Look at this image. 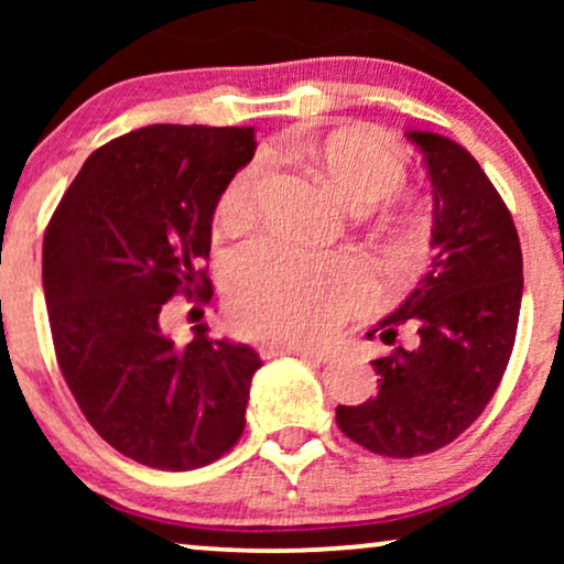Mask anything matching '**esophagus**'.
<instances>
[{"instance_id": "1", "label": "esophagus", "mask_w": 564, "mask_h": 564, "mask_svg": "<svg viewBox=\"0 0 564 564\" xmlns=\"http://www.w3.org/2000/svg\"><path fill=\"white\" fill-rule=\"evenodd\" d=\"M259 354L261 357H276V354H295V357L303 359H313V361H328L334 357L330 349H318V346H307V344H295V341H264L259 344Z\"/></svg>"}]
</instances>
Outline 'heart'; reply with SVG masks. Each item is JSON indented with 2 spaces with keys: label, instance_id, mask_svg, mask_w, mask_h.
<instances>
[{
  "label": "heart",
  "instance_id": "obj_1",
  "mask_svg": "<svg viewBox=\"0 0 564 564\" xmlns=\"http://www.w3.org/2000/svg\"><path fill=\"white\" fill-rule=\"evenodd\" d=\"M311 156L351 207H369L405 182V159L372 130H341L311 143ZM269 174L253 159L226 184L215 205L223 230H241L259 213ZM230 318L246 334L280 341H315L369 303L375 280L365 261L346 253L297 249L282 238H261L238 249L226 269Z\"/></svg>",
  "mask_w": 564,
  "mask_h": 564
}]
</instances>
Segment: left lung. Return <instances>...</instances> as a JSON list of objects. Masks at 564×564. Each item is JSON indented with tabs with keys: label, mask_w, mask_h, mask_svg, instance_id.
Here are the masks:
<instances>
[{
	"label": "left lung",
	"mask_w": 564,
	"mask_h": 564,
	"mask_svg": "<svg viewBox=\"0 0 564 564\" xmlns=\"http://www.w3.org/2000/svg\"><path fill=\"white\" fill-rule=\"evenodd\" d=\"M408 141L431 180L434 259L367 336L392 344L400 326H411L419 341L372 361L375 398L336 408L351 442L398 459L442 449L485 411L511 359L523 292L513 218L473 153L429 130H408Z\"/></svg>",
	"instance_id": "obj_1"
}]
</instances>
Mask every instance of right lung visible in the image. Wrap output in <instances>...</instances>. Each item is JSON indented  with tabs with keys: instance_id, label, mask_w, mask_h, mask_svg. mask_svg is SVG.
Wrapping results in <instances>:
<instances>
[{
	"instance_id": "1",
	"label": "right lung",
	"mask_w": 564,
	"mask_h": 564,
	"mask_svg": "<svg viewBox=\"0 0 564 564\" xmlns=\"http://www.w3.org/2000/svg\"><path fill=\"white\" fill-rule=\"evenodd\" d=\"M253 151V128H138L84 161L45 230L61 375L91 429L145 467H205L243 434L259 354L205 323L174 344L161 307L213 297V213Z\"/></svg>"
}]
</instances>
